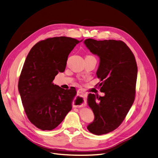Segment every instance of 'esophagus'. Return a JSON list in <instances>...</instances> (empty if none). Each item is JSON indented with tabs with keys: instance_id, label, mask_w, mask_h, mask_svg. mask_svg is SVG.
Instances as JSON below:
<instances>
[{
	"instance_id": "obj_1",
	"label": "esophagus",
	"mask_w": 158,
	"mask_h": 158,
	"mask_svg": "<svg viewBox=\"0 0 158 158\" xmlns=\"http://www.w3.org/2000/svg\"><path fill=\"white\" fill-rule=\"evenodd\" d=\"M77 92H78V93L80 95L83 96L85 97V92L84 91H83L82 89H78ZM78 107H80V106H78Z\"/></svg>"
}]
</instances>
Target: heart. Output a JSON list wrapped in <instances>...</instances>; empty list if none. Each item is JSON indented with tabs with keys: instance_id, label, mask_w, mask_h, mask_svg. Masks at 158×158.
Segmentation results:
<instances>
[{
	"instance_id": "obj_1",
	"label": "heart",
	"mask_w": 158,
	"mask_h": 158,
	"mask_svg": "<svg viewBox=\"0 0 158 158\" xmlns=\"http://www.w3.org/2000/svg\"><path fill=\"white\" fill-rule=\"evenodd\" d=\"M89 56H90V55H89Z\"/></svg>"
}]
</instances>
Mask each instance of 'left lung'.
Segmentation results:
<instances>
[{
    "label": "left lung",
    "instance_id": "8db88e82",
    "mask_svg": "<svg viewBox=\"0 0 158 158\" xmlns=\"http://www.w3.org/2000/svg\"><path fill=\"white\" fill-rule=\"evenodd\" d=\"M85 44L99 57L97 77L104 96L89 94L88 105L94 120L87 126L96 135L112 132L122 124L135 98L138 68L135 55L120 40L97 41L87 39Z\"/></svg>",
    "mask_w": 158,
    "mask_h": 158
}]
</instances>
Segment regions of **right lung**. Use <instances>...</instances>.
I'll return each mask as SVG.
<instances>
[{"instance_id":"right-lung-1","label":"right lung","mask_w":158,"mask_h":158,"mask_svg":"<svg viewBox=\"0 0 158 158\" xmlns=\"http://www.w3.org/2000/svg\"><path fill=\"white\" fill-rule=\"evenodd\" d=\"M80 41L65 36L45 39L33 46L25 59L18 90L27 118L41 130L57 127L71 110L76 89L65 90L53 81L64 71L69 54Z\"/></svg>"}]
</instances>
